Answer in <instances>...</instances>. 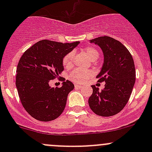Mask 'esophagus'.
Listing matches in <instances>:
<instances>
[{"label":"esophagus","instance_id":"1","mask_svg":"<svg viewBox=\"0 0 152 152\" xmlns=\"http://www.w3.org/2000/svg\"><path fill=\"white\" fill-rule=\"evenodd\" d=\"M75 87H76V88H82V85H79V84H75Z\"/></svg>","mask_w":152,"mask_h":152}]
</instances>
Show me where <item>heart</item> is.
I'll list each match as a JSON object with an SVG mask.
<instances>
[{
	"instance_id": "heart-1",
	"label": "heart",
	"mask_w": 152,
	"mask_h": 152,
	"mask_svg": "<svg viewBox=\"0 0 152 152\" xmlns=\"http://www.w3.org/2000/svg\"><path fill=\"white\" fill-rule=\"evenodd\" d=\"M85 51L92 60H96V59L99 58V52L94 48H86ZM73 56H74V54H73V52H70V53H68L64 56L62 63H63V65L65 67H70L72 66V65H73ZM93 71L90 70L76 68L70 73L69 79L71 81H73V82H76V83H82V82H85L88 78H90L93 75Z\"/></svg>"
}]
</instances>
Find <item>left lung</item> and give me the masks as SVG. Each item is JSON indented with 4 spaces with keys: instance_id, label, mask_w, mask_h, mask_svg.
Wrapping results in <instances>:
<instances>
[{
    "instance_id": "obj_1",
    "label": "left lung",
    "mask_w": 152,
    "mask_h": 152,
    "mask_svg": "<svg viewBox=\"0 0 152 152\" xmlns=\"http://www.w3.org/2000/svg\"><path fill=\"white\" fill-rule=\"evenodd\" d=\"M102 48L104 64L97 75L98 82H105L99 91L92 85L93 94L88 103L92 111L104 117L120 113L128 102L135 82V67L131 53L123 44L110 37L104 36L90 40Z\"/></svg>"
}]
</instances>
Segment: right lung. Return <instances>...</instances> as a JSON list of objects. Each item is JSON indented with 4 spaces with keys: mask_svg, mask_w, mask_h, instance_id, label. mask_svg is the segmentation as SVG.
<instances>
[{
    "mask_svg": "<svg viewBox=\"0 0 152 152\" xmlns=\"http://www.w3.org/2000/svg\"><path fill=\"white\" fill-rule=\"evenodd\" d=\"M79 44L43 39L29 48L20 59L15 83L23 107L34 118L50 121L64 111L67 95L74 85L65 79L61 87H50L49 82L59 77L64 70V56Z\"/></svg>",
    "mask_w": 152,
    "mask_h": 152,
    "instance_id": "obj_1",
    "label": "right lung"
}]
</instances>
